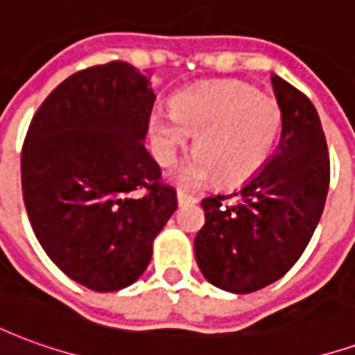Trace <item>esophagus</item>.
<instances>
[{"label": "esophagus", "mask_w": 355, "mask_h": 355, "mask_svg": "<svg viewBox=\"0 0 355 355\" xmlns=\"http://www.w3.org/2000/svg\"><path fill=\"white\" fill-rule=\"evenodd\" d=\"M177 201H178V205H186V203H196V201H198V198H196V196H192V193L184 192V190H178Z\"/></svg>", "instance_id": "34e87169"}]
</instances>
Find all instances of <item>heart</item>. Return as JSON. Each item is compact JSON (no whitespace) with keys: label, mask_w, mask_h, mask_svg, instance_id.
<instances>
[{"label":"heart","mask_w":355,"mask_h":355,"mask_svg":"<svg viewBox=\"0 0 355 355\" xmlns=\"http://www.w3.org/2000/svg\"><path fill=\"white\" fill-rule=\"evenodd\" d=\"M173 114L150 119L157 162L171 165L196 137L198 155L175 171L180 186L215 178L224 186L253 178L272 154L282 132L283 112L274 96L243 81H216L177 94Z\"/></svg>","instance_id":"heart-1"}]
</instances>
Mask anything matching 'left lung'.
<instances>
[{
    "label": "left lung",
    "instance_id": "1",
    "mask_svg": "<svg viewBox=\"0 0 355 355\" xmlns=\"http://www.w3.org/2000/svg\"><path fill=\"white\" fill-rule=\"evenodd\" d=\"M283 112L282 139L264 169L232 196L201 201L205 224L193 247L201 274L230 293H253L289 272L325 207L331 162L318 110L272 76ZM238 197L234 204L224 199Z\"/></svg>",
    "mask_w": 355,
    "mask_h": 355
}]
</instances>
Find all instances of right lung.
Wrapping results in <instances>:
<instances>
[{
	"label": "right lung",
	"mask_w": 355,
	"mask_h": 355,
	"mask_svg": "<svg viewBox=\"0 0 355 355\" xmlns=\"http://www.w3.org/2000/svg\"><path fill=\"white\" fill-rule=\"evenodd\" d=\"M155 94L146 76L114 60L76 72L28 127L20 177L43 251L98 293L139 279L177 211L175 188L142 144Z\"/></svg>",
	"instance_id": "right-lung-1"
}]
</instances>
